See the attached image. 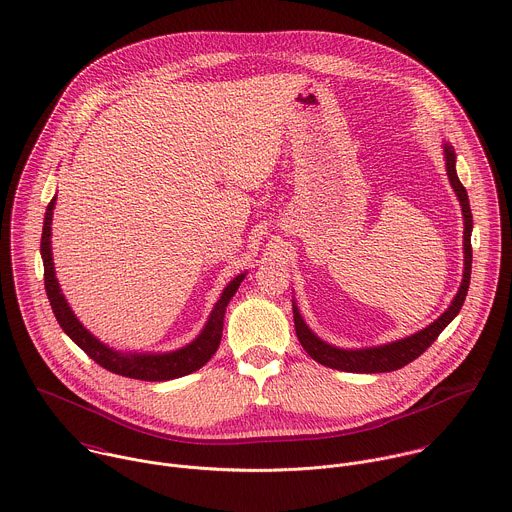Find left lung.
Here are the masks:
<instances>
[{
	"label": "left lung",
	"instance_id": "1",
	"mask_svg": "<svg viewBox=\"0 0 512 512\" xmlns=\"http://www.w3.org/2000/svg\"><path fill=\"white\" fill-rule=\"evenodd\" d=\"M443 155H445V165H447V175L451 181L453 191L457 193V199L461 203L463 209V219H465V231H463V253H465V269H463V281L461 287L455 295V299L451 301L449 309L435 319L431 325H427L425 329H421L415 335H409L405 339L387 343V345H379V347H365V349H339L335 345L325 343L323 339H319L309 325L303 321L297 303L293 301V321H295V331H297V339L303 345V349L307 351V355L331 369L337 371H347V373H391L397 371L405 365H409L411 361H415L417 357H421L435 341L437 337L443 333V329L459 315L467 291H469V283H471V265H473V249H471V233H473V213H471V205H469V195L467 189L463 187V183L459 181L457 175V153L453 149L451 143H443Z\"/></svg>",
	"mask_w": 512,
	"mask_h": 512
}]
</instances>
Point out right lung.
Instances as JSON below:
<instances>
[{
  "instance_id": "1",
  "label": "right lung",
  "mask_w": 512,
  "mask_h": 512,
  "mask_svg": "<svg viewBox=\"0 0 512 512\" xmlns=\"http://www.w3.org/2000/svg\"><path fill=\"white\" fill-rule=\"evenodd\" d=\"M55 199L53 197L45 209V219H43V233H41V259H43V279H45V293L49 299V305L53 309V315L63 329V333L79 347L83 349L97 365L103 369L129 377V379H139V381H171L185 377L189 373H195L201 369L217 351L223 335V317L225 309L231 301V297L237 293L241 281L245 279L247 273L237 275L233 281L227 283L223 289L219 301L215 303L203 331L185 347L169 353H123L117 351L105 343H101L95 335H91L75 317L71 311L67 299L61 293V287L55 277V267H53V253H51V219H53V209H55Z\"/></svg>"
}]
</instances>
